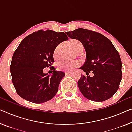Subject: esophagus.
I'll return each instance as SVG.
<instances>
[{"instance_id": "1", "label": "esophagus", "mask_w": 132, "mask_h": 132, "mask_svg": "<svg viewBox=\"0 0 132 132\" xmlns=\"http://www.w3.org/2000/svg\"><path fill=\"white\" fill-rule=\"evenodd\" d=\"M72 72H65L66 75H70V74H72Z\"/></svg>"}]
</instances>
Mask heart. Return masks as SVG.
I'll list each match as a JSON object with an SVG mask.
<instances>
[{"label": "heart", "instance_id": "heart-1", "mask_svg": "<svg viewBox=\"0 0 132 132\" xmlns=\"http://www.w3.org/2000/svg\"><path fill=\"white\" fill-rule=\"evenodd\" d=\"M69 45L75 51L78 52L80 50L83 49V45L82 43L79 40H76V39H73L69 41ZM62 44H60L57 45L54 48L53 52V57L55 59H57L60 57V51L62 48ZM80 62L79 60H64L59 63L57 64L59 69L63 71L70 72L73 70L75 68L79 66Z\"/></svg>", "mask_w": 132, "mask_h": 132}]
</instances>
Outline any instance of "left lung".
Wrapping results in <instances>:
<instances>
[{
	"label": "left lung",
	"mask_w": 132,
	"mask_h": 132,
	"mask_svg": "<svg viewBox=\"0 0 132 132\" xmlns=\"http://www.w3.org/2000/svg\"><path fill=\"white\" fill-rule=\"evenodd\" d=\"M66 33L70 38L79 40L86 52V60L80 69L87 76H81L78 82L82 95L96 102L111 98L122 77L121 59L113 43L103 35L84 28ZM89 72L93 77L88 76Z\"/></svg>",
	"instance_id": "obj_1"
}]
</instances>
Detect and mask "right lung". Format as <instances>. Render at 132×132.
I'll return each mask as SVG.
<instances>
[{
    "label": "right lung",
    "instance_id": "1",
    "mask_svg": "<svg viewBox=\"0 0 132 132\" xmlns=\"http://www.w3.org/2000/svg\"><path fill=\"white\" fill-rule=\"evenodd\" d=\"M68 39L64 32L47 29L33 32L21 41L10 66L12 81L21 97L40 104L54 97L65 74L53 70L51 75L44 73L43 69L52 66L54 48Z\"/></svg>",
    "mask_w": 132,
    "mask_h": 132
}]
</instances>
